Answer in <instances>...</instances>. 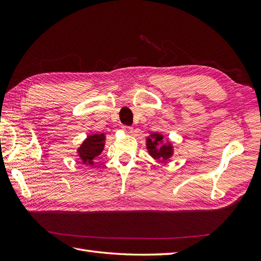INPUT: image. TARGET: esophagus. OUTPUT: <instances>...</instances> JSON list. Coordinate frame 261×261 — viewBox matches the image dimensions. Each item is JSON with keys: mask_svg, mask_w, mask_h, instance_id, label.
I'll list each match as a JSON object with an SVG mask.
<instances>
[{"mask_svg": "<svg viewBox=\"0 0 261 261\" xmlns=\"http://www.w3.org/2000/svg\"><path fill=\"white\" fill-rule=\"evenodd\" d=\"M122 130H123L125 134H127V135H130V134H132V132H134V129H132L131 126H126V125L122 126Z\"/></svg>", "mask_w": 261, "mask_h": 261, "instance_id": "esophagus-1", "label": "esophagus"}]
</instances>
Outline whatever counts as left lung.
I'll use <instances>...</instances> for the list:
<instances>
[{"label":"left lung","instance_id":"obj_1","mask_svg":"<svg viewBox=\"0 0 261 261\" xmlns=\"http://www.w3.org/2000/svg\"><path fill=\"white\" fill-rule=\"evenodd\" d=\"M148 153L157 162H168L174 154V146L171 141L165 139V136L158 132H152L146 138Z\"/></svg>","mask_w":261,"mask_h":261}]
</instances>
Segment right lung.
<instances>
[{"mask_svg":"<svg viewBox=\"0 0 261 261\" xmlns=\"http://www.w3.org/2000/svg\"><path fill=\"white\" fill-rule=\"evenodd\" d=\"M105 139L107 138L104 134H93L87 136L82 145L77 148V156L80 157L81 162L86 166H93L94 159L104 150Z\"/></svg>","mask_w":261,"mask_h":261,"instance_id":"1","label":"right lung"}]
</instances>
